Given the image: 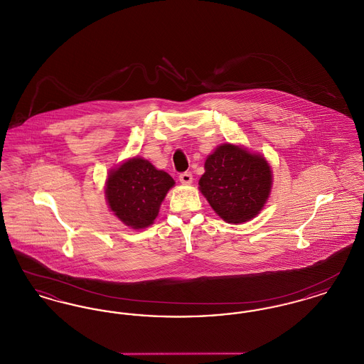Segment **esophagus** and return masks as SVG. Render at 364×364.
I'll return each instance as SVG.
<instances>
[{
	"label": "esophagus",
	"mask_w": 364,
	"mask_h": 364,
	"mask_svg": "<svg viewBox=\"0 0 364 364\" xmlns=\"http://www.w3.org/2000/svg\"><path fill=\"white\" fill-rule=\"evenodd\" d=\"M178 178H180V183L184 184V186H190L191 183H192V174L190 172L180 174Z\"/></svg>",
	"instance_id": "obj_1"
}]
</instances>
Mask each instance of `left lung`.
I'll list each match as a JSON object with an SVG mask.
<instances>
[{
    "mask_svg": "<svg viewBox=\"0 0 364 364\" xmlns=\"http://www.w3.org/2000/svg\"><path fill=\"white\" fill-rule=\"evenodd\" d=\"M273 187L267 159L242 144L224 143L205 161L199 191L208 205L228 224H242L264 208Z\"/></svg>",
    "mask_w": 364,
    "mask_h": 364,
    "instance_id": "1",
    "label": "left lung"
}]
</instances>
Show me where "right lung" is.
<instances>
[{
	"instance_id": "obj_1",
	"label": "right lung",
	"mask_w": 364,
	"mask_h": 364,
	"mask_svg": "<svg viewBox=\"0 0 364 364\" xmlns=\"http://www.w3.org/2000/svg\"><path fill=\"white\" fill-rule=\"evenodd\" d=\"M174 184L171 174L156 169L141 156H132L110 169L105 183V198L113 215L124 225L139 230L154 224L159 208Z\"/></svg>"
}]
</instances>
